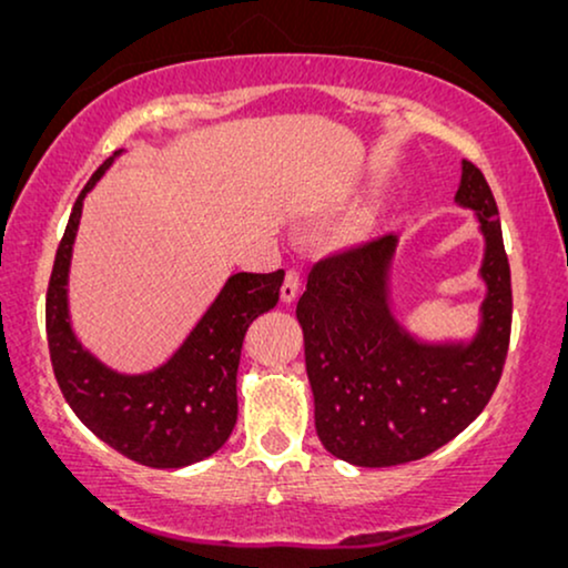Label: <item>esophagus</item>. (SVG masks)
Segmentation results:
<instances>
[{"mask_svg": "<svg viewBox=\"0 0 568 568\" xmlns=\"http://www.w3.org/2000/svg\"><path fill=\"white\" fill-rule=\"evenodd\" d=\"M300 284H302V271H300L297 266H292L290 271H286V276H284V284H282V300H284V302H292L294 297H297Z\"/></svg>", "mask_w": 568, "mask_h": 568, "instance_id": "esophagus-1", "label": "esophagus"}]
</instances>
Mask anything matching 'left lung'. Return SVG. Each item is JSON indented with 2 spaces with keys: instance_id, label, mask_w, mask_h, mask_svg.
Wrapping results in <instances>:
<instances>
[{
  "instance_id": "obj_1",
  "label": "left lung",
  "mask_w": 568,
  "mask_h": 568,
  "mask_svg": "<svg viewBox=\"0 0 568 568\" xmlns=\"http://www.w3.org/2000/svg\"><path fill=\"white\" fill-rule=\"evenodd\" d=\"M460 206L486 240V300L468 344H418L395 321L387 274L398 237L383 235L317 261L297 302L305 367L323 447L362 468L422 460L476 422L499 385L511 331V276L499 209L486 178L463 160Z\"/></svg>"
}]
</instances>
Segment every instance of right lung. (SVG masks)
Segmentation results:
<instances>
[{
	"label": "right lung",
	"mask_w": 568,
	"mask_h": 568,
	"mask_svg": "<svg viewBox=\"0 0 568 568\" xmlns=\"http://www.w3.org/2000/svg\"><path fill=\"white\" fill-rule=\"evenodd\" d=\"M113 158L92 173L77 196L53 261L45 292L53 375L77 418L105 445L150 468H183L214 455L235 429L240 348L255 317L276 307L284 271L230 276L191 336L162 367L144 375L105 367L74 336L67 282L82 201Z\"/></svg>",
	"instance_id": "add662e5"
}]
</instances>
